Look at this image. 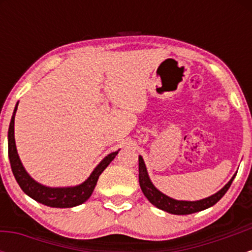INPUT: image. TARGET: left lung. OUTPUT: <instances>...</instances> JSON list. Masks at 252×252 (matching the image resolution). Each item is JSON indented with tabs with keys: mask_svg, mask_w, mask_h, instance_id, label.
Listing matches in <instances>:
<instances>
[{
	"mask_svg": "<svg viewBox=\"0 0 252 252\" xmlns=\"http://www.w3.org/2000/svg\"><path fill=\"white\" fill-rule=\"evenodd\" d=\"M235 176L236 174L232 176V179H231L219 192L209 196V198H205L196 201L175 200V199L169 198L168 195L163 194L162 192H160V190L153 185V182L150 181L149 179L148 172H147L146 164H144L142 156H138V181H140V186L143 194L146 195V198L148 199L154 206L158 207V209L166 211V212L172 213V215H192V213L199 212V211L206 210L209 209V207L213 206V205L220 200L225 193L227 192V189H230Z\"/></svg>",
	"mask_w": 252,
	"mask_h": 252,
	"instance_id": "8db88e82",
	"label": "left lung"
}]
</instances>
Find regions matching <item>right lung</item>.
Wrapping results in <instances>:
<instances>
[{"mask_svg": "<svg viewBox=\"0 0 252 252\" xmlns=\"http://www.w3.org/2000/svg\"><path fill=\"white\" fill-rule=\"evenodd\" d=\"M17 110V104L14 109L13 116H11L9 130H8V156H9L11 170L15 176L17 184L21 187L27 195L32 199L40 202V204L46 205L50 207H59V209H68V207H74L78 205L85 202L91 196L96 187L98 178L102 174L103 170L109 166L110 162L118 154L117 152L111 153L100 161L91 175L86 179L83 184L73 187H47L39 184L31 178V175L26 172L25 167L22 166L21 160H20L19 154L16 150L15 137H14V120H15V114Z\"/></svg>", "mask_w": 252, "mask_h": 252, "instance_id": "1", "label": "right lung"}]
</instances>
